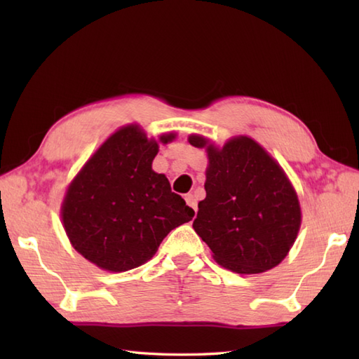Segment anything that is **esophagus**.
I'll list each match as a JSON object with an SVG mask.
<instances>
[{
  "instance_id": "34e87169",
  "label": "esophagus",
  "mask_w": 359,
  "mask_h": 359,
  "mask_svg": "<svg viewBox=\"0 0 359 359\" xmlns=\"http://www.w3.org/2000/svg\"><path fill=\"white\" fill-rule=\"evenodd\" d=\"M185 201L188 203V207H191L197 212V201H196V197L193 194H187L185 196Z\"/></svg>"
}]
</instances>
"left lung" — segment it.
Here are the masks:
<instances>
[{
	"label": "left lung",
	"mask_w": 359,
	"mask_h": 359,
	"mask_svg": "<svg viewBox=\"0 0 359 359\" xmlns=\"http://www.w3.org/2000/svg\"><path fill=\"white\" fill-rule=\"evenodd\" d=\"M188 142L205 149L207 197L199 202L194 231L224 269L239 274L271 270L287 257L302 222L297 193L269 151L248 135L217 147L201 134Z\"/></svg>",
	"instance_id": "1"
}]
</instances>
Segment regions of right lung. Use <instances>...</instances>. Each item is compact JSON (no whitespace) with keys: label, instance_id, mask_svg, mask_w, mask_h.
Masks as SVG:
<instances>
[{"label":"right lung","instance_id":"right-lung-1","mask_svg":"<svg viewBox=\"0 0 359 359\" xmlns=\"http://www.w3.org/2000/svg\"><path fill=\"white\" fill-rule=\"evenodd\" d=\"M177 133L149 137L139 123L118 128L67 185L62 224L77 253L98 269L121 273L157 253L175 226L194 217L165 174L152 170L158 144Z\"/></svg>","mask_w":359,"mask_h":359}]
</instances>
